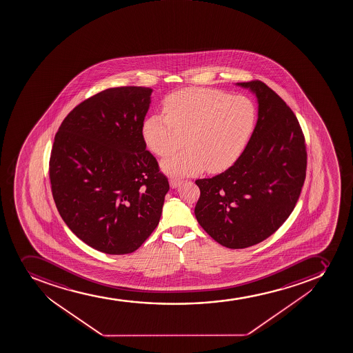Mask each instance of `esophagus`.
Returning <instances> with one entry per match:
<instances>
[{"label":"esophagus","instance_id":"obj_1","mask_svg":"<svg viewBox=\"0 0 353 353\" xmlns=\"http://www.w3.org/2000/svg\"><path fill=\"white\" fill-rule=\"evenodd\" d=\"M169 183H170V186L172 189H176V188H179V186L182 184L183 181L179 179H171Z\"/></svg>","mask_w":353,"mask_h":353}]
</instances>
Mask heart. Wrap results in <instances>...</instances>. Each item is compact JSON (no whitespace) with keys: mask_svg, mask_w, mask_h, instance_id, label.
<instances>
[{"mask_svg":"<svg viewBox=\"0 0 353 353\" xmlns=\"http://www.w3.org/2000/svg\"><path fill=\"white\" fill-rule=\"evenodd\" d=\"M164 115L143 122L147 147L159 157L186 148L162 161L172 176L223 171L241 157L256 121V107L245 95H230L212 88H185L163 102Z\"/></svg>","mask_w":353,"mask_h":353,"instance_id":"1","label":"heart"}]
</instances>
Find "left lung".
<instances>
[{
    "mask_svg": "<svg viewBox=\"0 0 353 353\" xmlns=\"http://www.w3.org/2000/svg\"><path fill=\"white\" fill-rule=\"evenodd\" d=\"M258 99V121L244 152L229 169L196 179V220L228 248H245L272 236L292 213L304 185V134L289 105L260 81L238 83Z\"/></svg>",
    "mask_w": 353,
    "mask_h": 353,
    "instance_id": "8db88e82",
    "label": "left lung"
}]
</instances>
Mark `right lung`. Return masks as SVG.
<instances>
[{
    "instance_id": "obj_1",
    "label": "right lung",
    "mask_w": 353,
    "mask_h": 353,
    "mask_svg": "<svg viewBox=\"0 0 353 353\" xmlns=\"http://www.w3.org/2000/svg\"><path fill=\"white\" fill-rule=\"evenodd\" d=\"M153 90L108 88L74 107L52 143V198L70 230L107 254H128L160 221L168 179L146 150Z\"/></svg>"
}]
</instances>
